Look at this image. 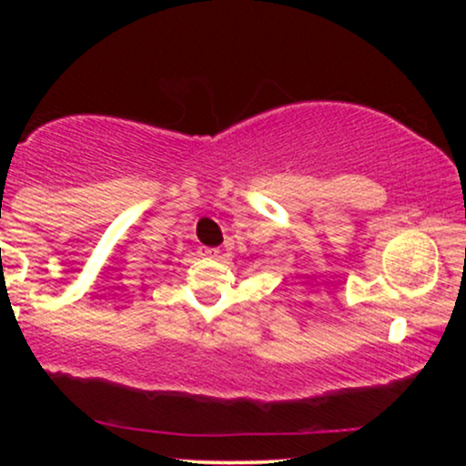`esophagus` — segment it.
<instances>
[{
    "label": "esophagus",
    "instance_id": "34e87169",
    "mask_svg": "<svg viewBox=\"0 0 466 466\" xmlns=\"http://www.w3.org/2000/svg\"><path fill=\"white\" fill-rule=\"evenodd\" d=\"M218 254H221V251L215 249V248H208V249H203V256H208V258H218Z\"/></svg>",
    "mask_w": 466,
    "mask_h": 466
}]
</instances>
